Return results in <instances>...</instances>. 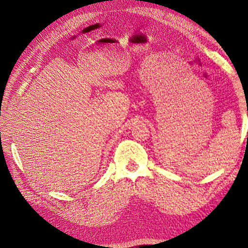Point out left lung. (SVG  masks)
<instances>
[{"mask_svg": "<svg viewBox=\"0 0 248 248\" xmlns=\"http://www.w3.org/2000/svg\"><path fill=\"white\" fill-rule=\"evenodd\" d=\"M247 116H248V111H247Z\"/></svg>", "mask_w": 248, "mask_h": 248, "instance_id": "left-lung-1", "label": "left lung"}]
</instances>
